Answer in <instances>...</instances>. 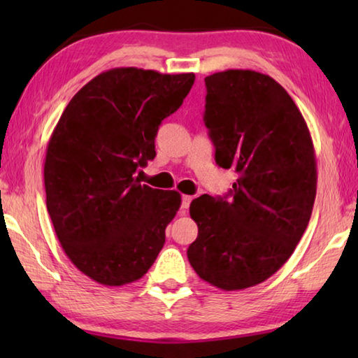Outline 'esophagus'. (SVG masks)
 Instances as JSON below:
<instances>
[{
    "label": "esophagus",
    "instance_id": "1",
    "mask_svg": "<svg viewBox=\"0 0 358 358\" xmlns=\"http://www.w3.org/2000/svg\"><path fill=\"white\" fill-rule=\"evenodd\" d=\"M191 201H192V196H183V197H181V213H183V215H186V210L189 208Z\"/></svg>",
    "mask_w": 358,
    "mask_h": 358
}]
</instances>
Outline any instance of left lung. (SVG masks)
I'll list each match as a JSON object with an SVG mask.
<instances>
[{"label": "left lung", "mask_w": 358, "mask_h": 358, "mask_svg": "<svg viewBox=\"0 0 358 358\" xmlns=\"http://www.w3.org/2000/svg\"><path fill=\"white\" fill-rule=\"evenodd\" d=\"M203 121L215 161L238 173L229 196L194 199L199 234L187 248L196 273L241 290L276 273L292 256L316 199V155L306 121L280 83L256 71L205 77Z\"/></svg>", "instance_id": "1"}]
</instances>
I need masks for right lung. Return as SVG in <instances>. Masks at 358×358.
<instances>
[{
	"label": "right lung",
	"instance_id": "1",
	"mask_svg": "<svg viewBox=\"0 0 358 358\" xmlns=\"http://www.w3.org/2000/svg\"><path fill=\"white\" fill-rule=\"evenodd\" d=\"M196 76L115 68L71 99L47 145V210L66 256L104 286L141 280L166 243L181 205L134 173L155 159L162 120L178 110Z\"/></svg>",
	"mask_w": 358,
	"mask_h": 358
}]
</instances>
